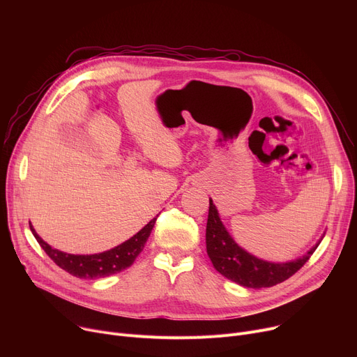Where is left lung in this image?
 <instances>
[{
  "label": "left lung",
  "mask_w": 357,
  "mask_h": 357,
  "mask_svg": "<svg viewBox=\"0 0 357 357\" xmlns=\"http://www.w3.org/2000/svg\"><path fill=\"white\" fill-rule=\"evenodd\" d=\"M324 234L305 255L294 260L271 261L256 257L234 241L222 224L215 204L210 198L207 231H205L208 257L217 272L243 288L260 289L284 282L304 266L305 261L321 243Z\"/></svg>",
  "instance_id": "8db88e82"
}]
</instances>
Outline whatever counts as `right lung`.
<instances>
[{"label": "right lung", "mask_w": 357, "mask_h": 357, "mask_svg": "<svg viewBox=\"0 0 357 357\" xmlns=\"http://www.w3.org/2000/svg\"><path fill=\"white\" fill-rule=\"evenodd\" d=\"M156 217L150 220L146 226L137 231L133 237L123 241L121 245L109 250L96 253V255H72L52 248L50 245L36 233L30 224V230L36 240L39 241L46 255L54 261L56 265L66 271L68 273L81 279H100L119 273L133 265L136 257L143 250L146 241L153 230Z\"/></svg>", "instance_id": "right-lung-1"}]
</instances>
